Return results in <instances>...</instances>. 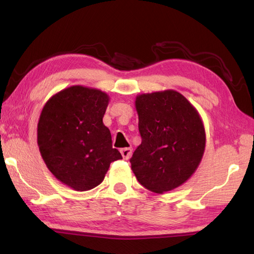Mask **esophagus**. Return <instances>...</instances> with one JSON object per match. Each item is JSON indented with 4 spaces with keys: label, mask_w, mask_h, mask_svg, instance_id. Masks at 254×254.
Instances as JSON below:
<instances>
[{
    "label": "esophagus",
    "mask_w": 254,
    "mask_h": 254,
    "mask_svg": "<svg viewBox=\"0 0 254 254\" xmlns=\"http://www.w3.org/2000/svg\"><path fill=\"white\" fill-rule=\"evenodd\" d=\"M120 152H121V155L124 159H128L132 156L133 149L131 147H127V148H122Z\"/></svg>",
    "instance_id": "1"
}]
</instances>
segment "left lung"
<instances>
[{
	"label": "left lung",
	"mask_w": 254,
	"mask_h": 254,
	"mask_svg": "<svg viewBox=\"0 0 254 254\" xmlns=\"http://www.w3.org/2000/svg\"><path fill=\"white\" fill-rule=\"evenodd\" d=\"M142 143L130 159L141 185L157 194L182 186L203 158L206 134L196 108L179 91L166 89L135 98Z\"/></svg>",
	"instance_id": "obj_1"
}]
</instances>
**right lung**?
<instances>
[{
  "label": "right lung",
  "mask_w": 254,
  "mask_h": 254,
  "mask_svg": "<svg viewBox=\"0 0 254 254\" xmlns=\"http://www.w3.org/2000/svg\"><path fill=\"white\" fill-rule=\"evenodd\" d=\"M109 100L100 89L74 85L50 97L41 110L37 127L41 157L51 174L75 191L99 186L112 161L122 159L102 122Z\"/></svg>",
  "instance_id": "obj_1"
}]
</instances>
